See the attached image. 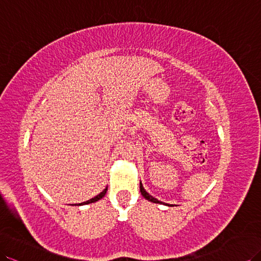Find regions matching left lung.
Returning <instances> with one entry per match:
<instances>
[{"label":"left lung","mask_w":261,"mask_h":261,"mask_svg":"<svg viewBox=\"0 0 261 261\" xmlns=\"http://www.w3.org/2000/svg\"><path fill=\"white\" fill-rule=\"evenodd\" d=\"M139 189H141V193H142V195L144 196L145 199H147V200H149V201H151V202H155V204H163L162 201H160L158 199L154 198V197H152L151 195H149L147 192H146V190H145L144 187H143V185H142V181L139 182ZM165 205H168V204H165ZM168 206H171V205H168Z\"/></svg>","instance_id":"1"}]
</instances>
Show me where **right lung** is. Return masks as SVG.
Returning <instances> with one entry per match:
<instances>
[{
    "instance_id": "1",
    "label": "right lung",
    "mask_w": 261,
    "mask_h": 261,
    "mask_svg": "<svg viewBox=\"0 0 261 261\" xmlns=\"http://www.w3.org/2000/svg\"><path fill=\"white\" fill-rule=\"evenodd\" d=\"M106 190H107V188H106V189H104L103 192H101L100 194H98L97 196H95L94 198H92V199H90V200H87V201H84V202H81V204H79V206H81V205H87V204H92V202H95V201H97V200L101 199V198H103V197L105 196V194H106Z\"/></svg>"
}]
</instances>
